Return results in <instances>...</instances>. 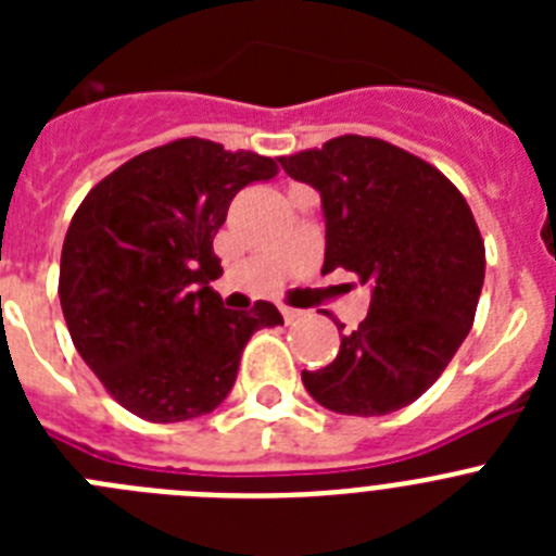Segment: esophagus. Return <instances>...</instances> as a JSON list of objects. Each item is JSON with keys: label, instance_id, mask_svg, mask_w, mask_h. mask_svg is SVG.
Listing matches in <instances>:
<instances>
[{"label": "esophagus", "instance_id": "obj_1", "mask_svg": "<svg viewBox=\"0 0 556 556\" xmlns=\"http://www.w3.org/2000/svg\"><path fill=\"white\" fill-rule=\"evenodd\" d=\"M283 320H287V326H292V323H298L303 317V312H298V308H281Z\"/></svg>", "mask_w": 556, "mask_h": 556}]
</instances>
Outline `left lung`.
<instances>
[{
	"label": "left lung",
	"mask_w": 556,
	"mask_h": 556,
	"mask_svg": "<svg viewBox=\"0 0 556 556\" xmlns=\"http://www.w3.org/2000/svg\"><path fill=\"white\" fill-rule=\"evenodd\" d=\"M278 161L320 191L323 275L342 267L370 287L365 320L339 331L337 358L303 370V387L339 415L404 409L443 376L473 326L484 242L470 205L437 166L370 136H339Z\"/></svg>",
	"instance_id": "left-lung-1"
}]
</instances>
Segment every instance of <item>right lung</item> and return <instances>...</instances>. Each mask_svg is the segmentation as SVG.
Segmentation results:
<instances>
[{"instance_id": "obj_1", "label": "right lung", "mask_w": 556, "mask_h": 556, "mask_svg": "<svg viewBox=\"0 0 556 556\" xmlns=\"http://www.w3.org/2000/svg\"><path fill=\"white\" fill-rule=\"evenodd\" d=\"M278 175L258 152L208 139L147 150L88 191L63 239L61 308L77 353L111 397L150 424L208 415L228 397L258 328L283 326L255 301L230 312L214 236L230 200Z\"/></svg>"}]
</instances>
